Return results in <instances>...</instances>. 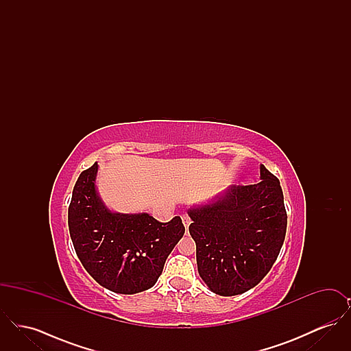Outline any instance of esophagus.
<instances>
[{
  "label": "esophagus",
  "instance_id": "1",
  "mask_svg": "<svg viewBox=\"0 0 351 351\" xmlns=\"http://www.w3.org/2000/svg\"><path fill=\"white\" fill-rule=\"evenodd\" d=\"M182 219H183V223L184 226H185V229H188V226L191 225V218H189L188 215H183V216H182Z\"/></svg>",
  "mask_w": 351,
  "mask_h": 351
}]
</instances>
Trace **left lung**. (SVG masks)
Returning <instances> with one entry per match:
<instances>
[{
  "label": "left lung",
  "mask_w": 351,
  "mask_h": 351,
  "mask_svg": "<svg viewBox=\"0 0 351 351\" xmlns=\"http://www.w3.org/2000/svg\"><path fill=\"white\" fill-rule=\"evenodd\" d=\"M202 282L219 296L241 295L275 263L287 230L280 182L261 165V182L232 185L188 209Z\"/></svg>",
  "instance_id": "8db88e82"
}]
</instances>
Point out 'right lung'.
<instances>
[{"label":"right lung","instance_id":"1","mask_svg":"<svg viewBox=\"0 0 351 351\" xmlns=\"http://www.w3.org/2000/svg\"><path fill=\"white\" fill-rule=\"evenodd\" d=\"M97 172L95 163L73 186L68 208L73 247L88 274L106 289L122 295L146 291L184 235L182 218L163 223L146 212H113L97 191Z\"/></svg>","mask_w":351,"mask_h":351}]
</instances>
